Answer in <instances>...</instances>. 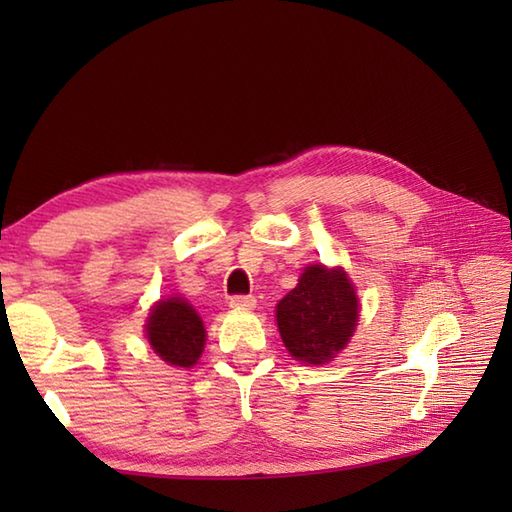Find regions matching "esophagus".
I'll return each mask as SVG.
<instances>
[{
    "mask_svg": "<svg viewBox=\"0 0 512 512\" xmlns=\"http://www.w3.org/2000/svg\"><path fill=\"white\" fill-rule=\"evenodd\" d=\"M255 297L253 295H235L231 297V308L237 310H253L255 308Z\"/></svg>",
    "mask_w": 512,
    "mask_h": 512,
    "instance_id": "1",
    "label": "esophagus"
}]
</instances>
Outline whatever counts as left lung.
<instances>
[{"mask_svg": "<svg viewBox=\"0 0 512 512\" xmlns=\"http://www.w3.org/2000/svg\"><path fill=\"white\" fill-rule=\"evenodd\" d=\"M358 301L341 268L308 266L295 290L277 303V328L297 361L323 365L350 341Z\"/></svg>", "mask_w": 512, "mask_h": 512, "instance_id": "obj_1", "label": "left lung"}]
</instances>
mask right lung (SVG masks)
<instances>
[{"label":"right lung","instance_id":"add662e5","mask_svg":"<svg viewBox=\"0 0 512 512\" xmlns=\"http://www.w3.org/2000/svg\"><path fill=\"white\" fill-rule=\"evenodd\" d=\"M147 339L154 352L176 367L198 363L204 350V325L187 301L171 297L160 301L147 319Z\"/></svg>","mask_w":512,"mask_h":512}]
</instances>
